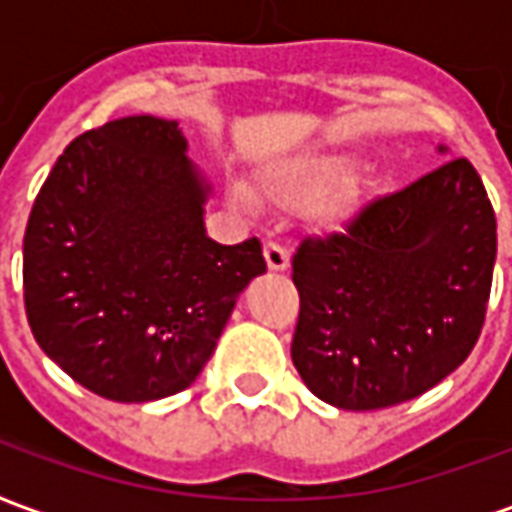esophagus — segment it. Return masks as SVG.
<instances>
[{
    "label": "esophagus",
    "instance_id": "esophagus-1",
    "mask_svg": "<svg viewBox=\"0 0 512 512\" xmlns=\"http://www.w3.org/2000/svg\"><path fill=\"white\" fill-rule=\"evenodd\" d=\"M263 255H266V266L271 268V271H285V268L290 266L288 249L282 244H277V241H268V244L263 246Z\"/></svg>",
    "mask_w": 512,
    "mask_h": 512
}]
</instances>
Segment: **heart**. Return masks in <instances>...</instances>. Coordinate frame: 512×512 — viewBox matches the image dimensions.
<instances>
[{
	"mask_svg": "<svg viewBox=\"0 0 512 512\" xmlns=\"http://www.w3.org/2000/svg\"><path fill=\"white\" fill-rule=\"evenodd\" d=\"M343 167L345 156L299 158L288 167L271 172L266 183H263V189H266L271 200L285 205V208H307L318 197H323V191L332 186L337 175L343 172ZM362 194H365V175L362 172H348V175L337 180L332 194L323 200L321 213L326 219H343L359 205ZM230 197H233L235 205H249V197L241 189H233Z\"/></svg>",
	"mask_w": 512,
	"mask_h": 512,
	"instance_id": "1",
	"label": "heart"
}]
</instances>
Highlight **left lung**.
<instances>
[{"label":"left lung","instance_id":"obj_1","mask_svg":"<svg viewBox=\"0 0 512 512\" xmlns=\"http://www.w3.org/2000/svg\"><path fill=\"white\" fill-rule=\"evenodd\" d=\"M494 263V208L466 158L370 202L345 233L304 241L290 345L301 381L345 411L428 392L472 354Z\"/></svg>","mask_w":512,"mask_h":512}]
</instances>
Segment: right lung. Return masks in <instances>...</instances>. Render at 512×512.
<instances>
[{
  "instance_id": "right-lung-1",
  "label": "right lung",
  "mask_w": 512,
  "mask_h": 512,
  "mask_svg": "<svg viewBox=\"0 0 512 512\" xmlns=\"http://www.w3.org/2000/svg\"><path fill=\"white\" fill-rule=\"evenodd\" d=\"M186 150L175 120H112L65 147L29 213L32 334L106 400L147 403L194 384L238 296L266 271L257 238H208L213 189Z\"/></svg>"
}]
</instances>
